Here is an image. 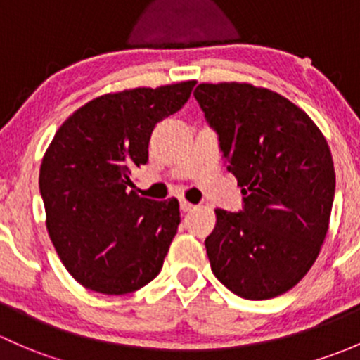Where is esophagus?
<instances>
[{"instance_id":"34e87169","label":"esophagus","mask_w":360,"mask_h":360,"mask_svg":"<svg viewBox=\"0 0 360 360\" xmlns=\"http://www.w3.org/2000/svg\"><path fill=\"white\" fill-rule=\"evenodd\" d=\"M192 207H194V205L188 201H185V199H180V210L184 211V213H187V211H191Z\"/></svg>"}]
</instances>
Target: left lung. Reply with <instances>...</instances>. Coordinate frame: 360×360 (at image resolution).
<instances>
[{"instance_id":"obj_1","label":"left lung","mask_w":360,"mask_h":360,"mask_svg":"<svg viewBox=\"0 0 360 360\" xmlns=\"http://www.w3.org/2000/svg\"><path fill=\"white\" fill-rule=\"evenodd\" d=\"M194 97L217 131L243 211L214 210L211 270L246 300L290 291L328 234L335 166L321 129L283 95L248 83H202Z\"/></svg>"}]
</instances>
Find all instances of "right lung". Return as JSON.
Returning a JSON list of instances; mask_svg holds the SVG:
<instances>
[{
  "instance_id": "right-lung-1",
  "label": "right lung",
  "mask_w": 360,
  "mask_h": 360,
  "mask_svg": "<svg viewBox=\"0 0 360 360\" xmlns=\"http://www.w3.org/2000/svg\"><path fill=\"white\" fill-rule=\"evenodd\" d=\"M195 81L107 94L55 133L39 169L46 229L70 276L103 295L133 292L161 272L180 224L176 199L140 198L131 181L154 126L184 107Z\"/></svg>"
}]
</instances>
